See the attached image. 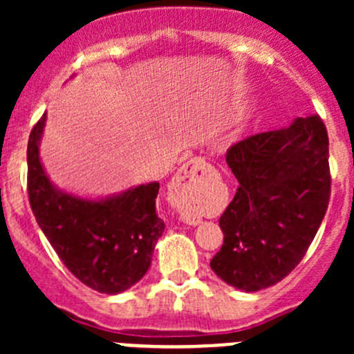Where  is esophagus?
I'll use <instances>...</instances> for the list:
<instances>
[{"label":"esophagus","mask_w":354,"mask_h":354,"mask_svg":"<svg viewBox=\"0 0 354 354\" xmlns=\"http://www.w3.org/2000/svg\"><path fill=\"white\" fill-rule=\"evenodd\" d=\"M209 171L210 166L202 159V157H194V159L187 160V162L178 169V173L174 174L173 185H171V195H173L174 203H176L183 212L192 207L197 187L202 183L203 178L207 176ZM185 217H187V223H198L197 217H194L192 214H188V216Z\"/></svg>","instance_id":"34e87169"}]
</instances>
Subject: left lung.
<instances>
[{
	"instance_id": "obj_1",
	"label": "left lung",
	"mask_w": 354,
	"mask_h": 354,
	"mask_svg": "<svg viewBox=\"0 0 354 354\" xmlns=\"http://www.w3.org/2000/svg\"><path fill=\"white\" fill-rule=\"evenodd\" d=\"M238 190L219 219L214 272L246 292L274 286L301 262L330 198L329 137L319 114L231 145Z\"/></svg>"
}]
</instances>
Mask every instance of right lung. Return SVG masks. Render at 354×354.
<instances>
[{
    "label": "right lung",
    "mask_w": 354,
    "mask_h": 354,
    "mask_svg": "<svg viewBox=\"0 0 354 354\" xmlns=\"http://www.w3.org/2000/svg\"><path fill=\"white\" fill-rule=\"evenodd\" d=\"M46 113L27 145V190L42 233L66 269L85 286L106 295L127 291L151 267L164 231L156 212L159 183L140 185L101 200L78 198L49 181L39 157Z\"/></svg>",
    "instance_id": "right-lung-1"
}]
</instances>
